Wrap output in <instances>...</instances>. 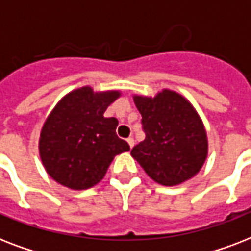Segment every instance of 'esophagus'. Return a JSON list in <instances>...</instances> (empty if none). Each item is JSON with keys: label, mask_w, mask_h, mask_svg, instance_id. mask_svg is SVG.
Returning a JSON list of instances; mask_svg holds the SVG:
<instances>
[{"label": "esophagus", "mask_w": 251, "mask_h": 251, "mask_svg": "<svg viewBox=\"0 0 251 251\" xmlns=\"http://www.w3.org/2000/svg\"><path fill=\"white\" fill-rule=\"evenodd\" d=\"M127 143H129V146H130V149H133L134 147V145H135V142H134V138H127Z\"/></svg>", "instance_id": "esophagus-1"}]
</instances>
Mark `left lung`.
Returning a JSON list of instances; mask_svg holds the SVG:
<instances>
[{"label":"left lung","mask_w":251,"mask_h":251,"mask_svg":"<svg viewBox=\"0 0 251 251\" xmlns=\"http://www.w3.org/2000/svg\"><path fill=\"white\" fill-rule=\"evenodd\" d=\"M134 102L142 114L146 139L131 150V156L164 186L193 178L208 153L206 129L193 104L168 88L153 98L134 95Z\"/></svg>","instance_id":"left-lung-1"}]
</instances>
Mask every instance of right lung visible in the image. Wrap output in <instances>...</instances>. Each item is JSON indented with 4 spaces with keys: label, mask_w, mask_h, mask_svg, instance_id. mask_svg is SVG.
<instances>
[{
    "label": "right lung",
    "mask_w": 251,
    "mask_h": 251,
    "mask_svg": "<svg viewBox=\"0 0 251 251\" xmlns=\"http://www.w3.org/2000/svg\"><path fill=\"white\" fill-rule=\"evenodd\" d=\"M118 90L80 87L65 95L45 120L39 153L45 171L56 182L86 190L104 178L110 163L130 147L116 134L117 118L104 117L118 98Z\"/></svg>",
    "instance_id": "1"
}]
</instances>
